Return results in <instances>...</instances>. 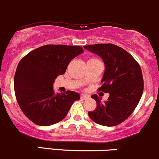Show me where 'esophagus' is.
Listing matches in <instances>:
<instances>
[{
	"label": "esophagus",
	"instance_id": "obj_1",
	"mask_svg": "<svg viewBox=\"0 0 159 159\" xmlns=\"http://www.w3.org/2000/svg\"><path fill=\"white\" fill-rule=\"evenodd\" d=\"M80 98H81V99H83V100H86L89 98V95H80Z\"/></svg>",
	"mask_w": 159,
	"mask_h": 159
}]
</instances>
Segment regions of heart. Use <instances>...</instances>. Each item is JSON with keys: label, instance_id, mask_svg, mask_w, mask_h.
Instances as JSON below:
<instances>
[{"label": "heart", "instance_id": "heart-1", "mask_svg": "<svg viewBox=\"0 0 159 159\" xmlns=\"http://www.w3.org/2000/svg\"><path fill=\"white\" fill-rule=\"evenodd\" d=\"M101 61L96 57H91V58L89 59L88 63H99Z\"/></svg>", "mask_w": 159, "mask_h": 159}]
</instances>
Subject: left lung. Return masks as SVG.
<instances>
[{"mask_svg":"<svg viewBox=\"0 0 159 159\" xmlns=\"http://www.w3.org/2000/svg\"><path fill=\"white\" fill-rule=\"evenodd\" d=\"M84 48L103 60L105 73L98 91L110 94L107 100L93 95L97 107L88 114L96 124L114 127L124 122L134 111L143 92V73L139 64L127 51L113 44H95Z\"/></svg>","mask_w":159,"mask_h":159,"instance_id":"left-lung-1","label":"left lung"}]
</instances>
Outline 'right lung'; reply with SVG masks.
<instances>
[{
    "label": "right lung",
    "instance_id": "obj_1",
    "mask_svg": "<svg viewBox=\"0 0 159 159\" xmlns=\"http://www.w3.org/2000/svg\"><path fill=\"white\" fill-rule=\"evenodd\" d=\"M82 52L80 46L46 45L20 61L14 76L15 95L22 111L35 124L46 127L60 122L80 99L79 94L70 90L55 94L53 83Z\"/></svg>",
    "mask_w": 159,
    "mask_h": 159
}]
</instances>
